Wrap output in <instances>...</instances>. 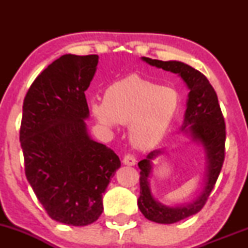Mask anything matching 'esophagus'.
<instances>
[{"label": "esophagus", "mask_w": 248, "mask_h": 248, "mask_svg": "<svg viewBox=\"0 0 248 248\" xmlns=\"http://www.w3.org/2000/svg\"><path fill=\"white\" fill-rule=\"evenodd\" d=\"M122 162H124V166H135L136 158L134 157L133 155H130V154H127V155H124V160H122Z\"/></svg>", "instance_id": "obj_1"}]
</instances>
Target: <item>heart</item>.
I'll list each match as a JSON object with an SVG mask.
<instances>
[{
    "instance_id": "b5f03b06",
    "label": "heart",
    "mask_w": 248,
    "mask_h": 248,
    "mask_svg": "<svg viewBox=\"0 0 248 248\" xmlns=\"http://www.w3.org/2000/svg\"><path fill=\"white\" fill-rule=\"evenodd\" d=\"M181 106L175 88L130 75L110 85L105 102L92 105L93 114L104 126L129 124V140L136 148L150 149L164 138Z\"/></svg>"
}]
</instances>
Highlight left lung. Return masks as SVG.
<instances>
[{"instance_id":"obj_1","label":"left lung","mask_w":248,"mask_h":248,"mask_svg":"<svg viewBox=\"0 0 248 248\" xmlns=\"http://www.w3.org/2000/svg\"><path fill=\"white\" fill-rule=\"evenodd\" d=\"M142 61L158 69L177 73L186 82L190 92L182 130L190 135L193 141L199 142L206 154V181L203 191L192 203L175 207L156 201L150 190L148 178L152 173L153 160L160 155L162 150H154L148 154L144 160L139 162L141 169L139 209L149 220L158 224H173L196 215L205 205L224 163L226 140L225 121L217 93L203 73L182 62H163L147 57H142Z\"/></svg>"}]
</instances>
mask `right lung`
Returning a JSON list of instances; mask_svg holds the SVG:
<instances>
[{
	"mask_svg": "<svg viewBox=\"0 0 248 248\" xmlns=\"http://www.w3.org/2000/svg\"><path fill=\"white\" fill-rule=\"evenodd\" d=\"M96 55H64L32 82L23 102L19 141L25 176L50 218L86 226L100 217L102 193L121 166L112 149L90 138L85 91Z\"/></svg>",
	"mask_w": 248,
	"mask_h": 248,
	"instance_id": "1",
	"label": "right lung"
}]
</instances>
